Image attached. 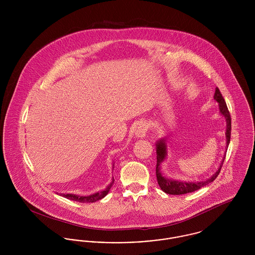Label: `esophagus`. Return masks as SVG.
I'll return each instance as SVG.
<instances>
[{
	"label": "esophagus",
	"mask_w": 255,
	"mask_h": 255,
	"mask_svg": "<svg viewBox=\"0 0 255 255\" xmlns=\"http://www.w3.org/2000/svg\"><path fill=\"white\" fill-rule=\"evenodd\" d=\"M147 131H148V124L145 121H141L137 124V127H136L135 135L137 137H144Z\"/></svg>",
	"instance_id": "obj_1"
}]
</instances>
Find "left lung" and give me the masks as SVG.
<instances>
[{
    "label": "left lung",
    "mask_w": 255,
    "mask_h": 255,
    "mask_svg": "<svg viewBox=\"0 0 255 255\" xmlns=\"http://www.w3.org/2000/svg\"><path fill=\"white\" fill-rule=\"evenodd\" d=\"M214 98L217 103H219V111L220 114L226 119V123H227V128H226V140H227V146L229 145L230 142V137H231V116L230 113L228 111L227 105L225 103V100L222 97V94L220 93L219 89L216 87V93ZM157 163H156V177L157 182L160 186V188L167 194H171V195H182V194H186V193H190V192H194L198 189L202 188L203 186H206L207 184L213 182L216 179L220 170H221V166L223 165V161L219 167V169L217 170L216 174L212 176L211 178L205 180V181H198V182H185V181H179V180H174V179H170L168 177L162 176L161 172H160V164L164 161L165 157H166V144L164 139H160L157 142ZM227 148V147H226Z\"/></svg>",
    "instance_id": "obj_1"
}]
</instances>
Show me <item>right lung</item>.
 <instances>
[{"label": "right lung", "mask_w": 255, "mask_h": 255, "mask_svg": "<svg viewBox=\"0 0 255 255\" xmlns=\"http://www.w3.org/2000/svg\"><path fill=\"white\" fill-rule=\"evenodd\" d=\"M114 181H115V179H113L111 184L105 190L100 191V192H97V193L92 194V195H89V196H78V195H74V194H61V195L67 198V199H70V200H73V201H76V202H79V203H94L98 200H101L102 198H104L109 193L110 189L112 188V186L114 184Z\"/></svg>", "instance_id": "add662e5"}]
</instances>
